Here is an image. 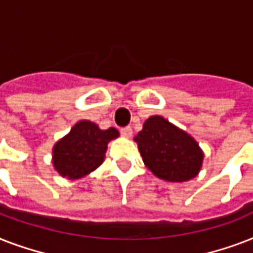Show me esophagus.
<instances>
[{"label": "esophagus", "mask_w": 253, "mask_h": 253, "mask_svg": "<svg viewBox=\"0 0 253 253\" xmlns=\"http://www.w3.org/2000/svg\"><path fill=\"white\" fill-rule=\"evenodd\" d=\"M121 134H122V136H125V138H131V135H132V128H131L130 126L123 127V128H121Z\"/></svg>", "instance_id": "obj_1"}]
</instances>
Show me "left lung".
<instances>
[{"label":"left lung","instance_id":"left-lung-1","mask_svg":"<svg viewBox=\"0 0 253 253\" xmlns=\"http://www.w3.org/2000/svg\"><path fill=\"white\" fill-rule=\"evenodd\" d=\"M135 142L144 164L163 180L182 182L200 172L204 154L196 140L163 117L147 119Z\"/></svg>","mask_w":253,"mask_h":253}]
</instances>
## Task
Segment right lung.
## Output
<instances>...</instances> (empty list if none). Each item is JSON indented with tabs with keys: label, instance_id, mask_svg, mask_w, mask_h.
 I'll use <instances>...</instances> for the list:
<instances>
[{
	"label": "right lung",
	"instance_id": "right-lung-1",
	"mask_svg": "<svg viewBox=\"0 0 253 253\" xmlns=\"http://www.w3.org/2000/svg\"><path fill=\"white\" fill-rule=\"evenodd\" d=\"M114 127L101 130L95 123L81 121L53 147V167L72 180L84 177L103 162L107 143L118 138Z\"/></svg>",
	"mask_w": 253,
	"mask_h": 253
}]
</instances>
